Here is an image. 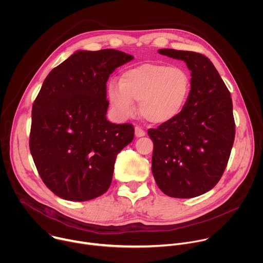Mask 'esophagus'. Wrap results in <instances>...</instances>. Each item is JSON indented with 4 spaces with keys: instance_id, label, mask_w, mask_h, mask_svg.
Returning a JSON list of instances; mask_svg holds the SVG:
<instances>
[{
    "instance_id": "esophagus-1",
    "label": "esophagus",
    "mask_w": 263,
    "mask_h": 263,
    "mask_svg": "<svg viewBox=\"0 0 263 263\" xmlns=\"http://www.w3.org/2000/svg\"><path fill=\"white\" fill-rule=\"evenodd\" d=\"M144 135H145V132H144L140 127L136 126V127H135V136H136V137H142V136H144Z\"/></svg>"
}]
</instances>
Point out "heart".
<instances>
[{
	"label": "heart",
	"mask_w": 263,
	"mask_h": 263,
	"mask_svg": "<svg viewBox=\"0 0 263 263\" xmlns=\"http://www.w3.org/2000/svg\"><path fill=\"white\" fill-rule=\"evenodd\" d=\"M192 91V79L184 68L161 63H142L131 67L110 82L108 100L123 120L135 112L139 102L141 117L152 124H165L178 118Z\"/></svg>",
	"instance_id": "1"
}]
</instances>
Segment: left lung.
<instances>
[{"instance_id": "1", "label": "left lung", "mask_w": 263, "mask_h": 263, "mask_svg": "<svg viewBox=\"0 0 263 263\" xmlns=\"http://www.w3.org/2000/svg\"><path fill=\"white\" fill-rule=\"evenodd\" d=\"M158 53L186 63L192 91L178 118L147 130L154 143L152 173L166 196L195 198L212 190L227 166L235 137L231 95L206 56L173 49Z\"/></svg>"}]
</instances>
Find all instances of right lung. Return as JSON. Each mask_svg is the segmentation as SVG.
<instances>
[{"label": "right lung", "instance_id": "right-lung-1", "mask_svg": "<svg viewBox=\"0 0 263 263\" xmlns=\"http://www.w3.org/2000/svg\"><path fill=\"white\" fill-rule=\"evenodd\" d=\"M133 58L112 49L77 51L45 79L32 107L29 145L42 180L59 198L83 202L108 191L134 127L107 121L106 83Z\"/></svg>", "mask_w": 263, "mask_h": 263}]
</instances>
